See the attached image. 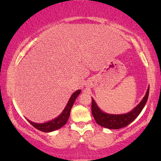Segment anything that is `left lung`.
<instances>
[{
    "mask_svg": "<svg viewBox=\"0 0 161 161\" xmlns=\"http://www.w3.org/2000/svg\"><path fill=\"white\" fill-rule=\"evenodd\" d=\"M149 92V87L147 89V93L141 101L137 106L130 111L129 113L125 114H108L104 113L99 108L95 101L92 98V113L97 123L100 126L106 127L109 129H119L126 127L133 122L146 105L147 99H148Z\"/></svg>",
    "mask_w": 161,
    "mask_h": 161,
    "instance_id": "8db88e82",
    "label": "left lung"
}]
</instances>
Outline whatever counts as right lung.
Here are the masks:
<instances>
[{"label": "right lung", "instance_id": "right-lung-1", "mask_svg": "<svg viewBox=\"0 0 161 161\" xmlns=\"http://www.w3.org/2000/svg\"><path fill=\"white\" fill-rule=\"evenodd\" d=\"M80 90H77L76 92H75L73 94H72L71 97L69 98V102L67 103V105H66L65 108L62 111L60 115H59L58 117L54 119L51 121H49L47 122L42 123V124H39V123H35L33 122H31L30 120H28V122L30 123L31 125H33L35 128H36L39 130L45 132V133H49V132H52L54 130H56L59 128H61V127H63L66 123L67 122L68 119L69 117L70 114V111H71V108L73 105L75 101V99L78 97V96L80 93Z\"/></svg>", "mask_w": 161, "mask_h": 161}]
</instances>
